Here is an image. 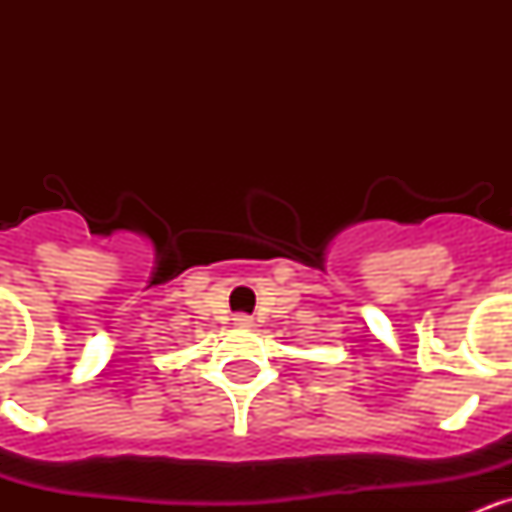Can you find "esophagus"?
Wrapping results in <instances>:
<instances>
[{"label": "esophagus", "instance_id": "esophagus-1", "mask_svg": "<svg viewBox=\"0 0 512 512\" xmlns=\"http://www.w3.org/2000/svg\"><path fill=\"white\" fill-rule=\"evenodd\" d=\"M235 325H238V328H251L253 325V318L251 315H246V312H241V315H235Z\"/></svg>", "mask_w": 512, "mask_h": 512}]
</instances>
